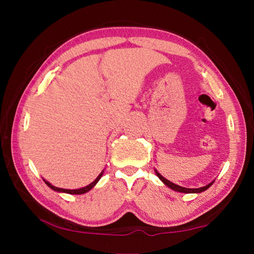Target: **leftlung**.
Masks as SVG:
<instances>
[{
    "instance_id": "left-lung-1",
    "label": "left lung",
    "mask_w": 254,
    "mask_h": 254,
    "mask_svg": "<svg viewBox=\"0 0 254 254\" xmlns=\"http://www.w3.org/2000/svg\"><path fill=\"white\" fill-rule=\"evenodd\" d=\"M154 171H156V174H157V176L159 177V179H160L161 182L166 185V186H168L169 188L174 189V190H176V191H179V192H186V194H198V192L205 191L206 189H208L210 186H212L213 183H214V182L209 183L208 185H206V186H204V187H200V188H186V187H182V186H179V185H176V184H174V183L169 182L168 179H166L165 177H162V176H161L160 174H159L157 170H154Z\"/></svg>"
}]
</instances>
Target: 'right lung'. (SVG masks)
<instances>
[{
    "label": "right lung",
    "mask_w": 254,
    "mask_h": 254,
    "mask_svg": "<svg viewBox=\"0 0 254 254\" xmlns=\"http://www.w3.org/2000/svg\"><path fill=\"white\" fill-rule=\"evenodd\" d=\"M103 173H104V170L102 171V173L97 176V178L94 180L93 183H91L88 185V186H86V187H83V188H79V189H65V188H58V187H56V186H53V185H51L49 182H47V180H45V183L47 184V186L48 187H50L51 189H53V190H55V191H59V192H67V194H72V195H80V194H85V192H87L88 190H91V189L95 186V185L98 183V180L101 179V177L103 176Z\"/></svg>",
    "instance_id": "1"
}]
</instances>
